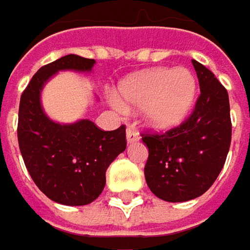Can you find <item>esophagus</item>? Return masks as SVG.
Listing matches in <instances>:
<instances>
[{
  "label": "esophagus",
  "instance_id": "obj_1",
  "mask_svg": "<svg viewBox=\"0 0 250 250\" xmlns=\"http://www.w3.org/2000/svg\"><path fill=\"white\" fill-rule=\"evenodd\" d=\"M139 139H141L139 132L135 129L134 126H128V129H126V141H128V144H134V142L139 141Z\"/></svg>",
  "mask_w": 250,
  "mask_h": 250
}]
</instances>
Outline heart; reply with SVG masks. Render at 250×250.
Here are the masks:
<instances>
[{
    "mask_svg": "<svg viewBox=\"0 0 250 250\" xmlns=\"http://www.w3.org/2000/svg\"><path fill=\"white\" fill-rule=\"evenodd\" d=\"M119 95L128 105L142 108L144 119L156 129H172L190 114L196 98V78L187 68H152L119 82ZM118 111L124 104L111 99Z\"/></svg>",
    "mask_w": 250,
    "mask_h": 250,
    "instance_id": "1",
    "label": "heart"
}]
</instances>
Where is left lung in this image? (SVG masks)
<instances>
[{
	"instance_id": "8db88e82",
	"label": "left lung",
	"mask_w": 250,
	"mask_h": 250,
	"mask_svg": "<svg viewBox=\"0 0 250 250\" xmlns=\"http://www.w3.org/2000/svg\"><path fill=\"white\" fill-rule=\"evenodd\" d=\"M201 95L185 122L165 134H142L148 146L145 179L155 196L187 202L204 195L221 173L232 138L228 91L192 60Z\"/></svg>"
}]
</instances>
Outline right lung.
Segmentation results:
<instances>
[{
    "label": "right lung",
    "instance_id": "obj_1",
    "mask_svg": "<svg viewBox=\"0 0 250 250\" xmlns=\"http://www.w3.org/2000/svg\"><path fill=\"white\" fill-rule=\"evenodd\" d=\"M94 65L95 60L75 54L44 65L20 101L17 132L22 159L40 190L61 205L94 202L105 188L108 167L126 148L124 125L102 131L89 119L58 124L42 109V88L57 72H91Z\"/></svg>",
    "mask_w": 250,
    "mask_h": 250
}]
</instances>
